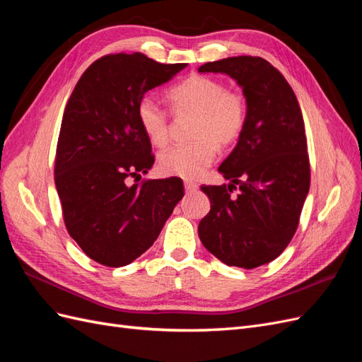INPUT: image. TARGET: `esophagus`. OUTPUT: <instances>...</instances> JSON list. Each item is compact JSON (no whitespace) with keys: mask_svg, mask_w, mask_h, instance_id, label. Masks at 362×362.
Instances as JSON below:
<instances>
[{"mask_svg":"<svg viewBox=\"0 0 362 362\" xmlns=\"http://www.w3.org/2000/svg\"><path fill=\"white\" fill-rule=\"evenodd\" d=\"M184 189H185V192H187V193H192V192H194L196 189H198V184L190 181V180H185L184 181Z\"/></svg>","mask_w":362,"mask_h":362,"instance_id":"esophagus-1","label":"esophagus"}]
</instances>
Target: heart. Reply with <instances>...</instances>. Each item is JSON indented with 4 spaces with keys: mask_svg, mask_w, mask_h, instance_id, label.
Returning a JSON list of instances; mask_svg holds the SVG:
<instances>
[{
    "mask_svg": "<svg viewBox=\"0 0 362 362\" xmlns=\"http://www.w3.org/2000/svg\"><path fill=\"white\" fill-rule=\"evenodd\" d=\"M175 115H194L192 144L163 151L158 169L164 175L193 180L210 166L218 148L234 145L246 124V103L238 92L211 76L192 75L168 92ZM139 124L152 145L164 146L169 139L168 113L154 98H141Z\"/></svg>",
    "mask_w": 362,
    "mask_h": 362,
    "instance_id": "b5f03b06",
    "label": "heart"
}]
</instances>
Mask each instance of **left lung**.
<instances>
[{
  "instance_id": "8db88e82",
  "label": "left lung",
  "mask_w": 362,
  "mask_h": 362,
  "mask_svg": "<svg viewBox=\"0 0 362 362\" xmlns=\"http://www.w3.org/2000/svg\"><path fill=\"white\" fill-rule=\"evenodd\" d=\"M201 74H225L243 90L246 124L218 166L225 185H202L211 210L199 222L202 245L226 266L255 269L279 257L299 223L310 190V160L300 107L282 74L261 57L205 63Z\"/></svg>"
}]
</instances>
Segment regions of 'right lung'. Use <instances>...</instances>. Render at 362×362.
<instances>
[{
	"mask_svg": "<svg viewBox=\"0 0 362 362\" xmlns=\"http://www.w3.org/2000/svg\"><path fill=\"white\" fill-rule=\"evenodd\" d=\"M187 64H163L141 52L92 63L64 108L56 187L69 235L93 261L122 267L146 252L184 196L181 178L129 185L154 164L137 107L151 89Z\"/></svg>",
	"mask_w": 362,
	"mask_h": 362,
	"instance_id": "obj_1",
	"label": "right lung"
}]
</instances>
